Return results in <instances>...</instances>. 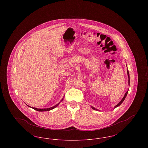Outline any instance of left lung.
I'll list each match as a JSON object with an SVG mask.
<instances>
[{
	"mask_svg": "<svg viewBox=\"0 0 148 148\" xmlns=\"http://www.w3.org/2000/svg\"><path fill=\"white\" fill-rule=\"evenodd\" d=\"M127 76H128V84H129V85H130V77H129V71H128V70H127ZM127 92H128V91H127V92L125 94V95H124V97H123V98L122 99H121V100L120 101L119 103L116 105V106H115V108H116V107H118V106H119L124 101V100H125V98H126V97H127ZM92 107V109H94V110H98L97 109H95V108H94V107H92V106H91Z\"/></svg>",
	"mask_w": 148,
	"mask_h": 148,
	"instance_id": "1",
	"label": "left lung"
}]
</instances>
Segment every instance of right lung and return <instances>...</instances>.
Segmentation results:
<instances>
[{
	"instance_id": "obj_1",
	"label": "right lung",
	"mask_w": 148,
	"mask_h": 148,
	"mask_svg": "<svg viewBox=\"0 0 148 148\" xmlns=\"http://www.w3.org/2000/svg\"><path fill=\"white\" fill-rule=\"evenodd\" d=\"M63 100V98L62 99V100H61V101H62V100ZM61 101H60L58 104H57L55 106H52V107H51V108H47V109H38V108H32V107H31V108H32L33 109H34V110H37V111H38V112H45V111H49L50 110H52V109H54V108H56L57 106H58L59 104V103L61 102ZM28 106V105H27ZM28 106L29 107H30V106Z\"/></svg>"
}]
</instances>
